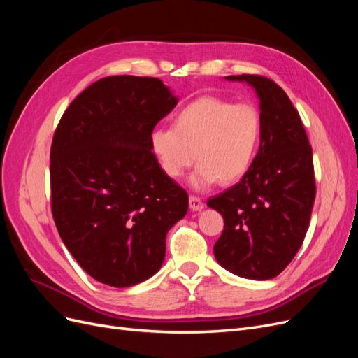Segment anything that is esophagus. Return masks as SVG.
<instances>
[{"label":"esophagus","mask_w":358,"mask_h":358,"mask_svg":"<svg viewBox=\"0 0 358 358\" xmlns=\"http://www.w3.org/2000/svg\"><path fill=\"white\" fill-rule=\"evenodd\" d=\"M204 208V203L201 201V199L196 197V196H189V209L194 212H199Z\"/></svg>","instance_id":"34e87169"}]
</instances>
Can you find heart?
I'll return each mask as SVG.
<instances>
[{"mask_svg": "<svg viewBox=\"0 0 358 358\" xmlns=\"http://www.w3.org/2000/svg\"><path fill=\"white\" fill-rule=\"evenodd\" d=\"M262 133V115L254 104L204 95L183 106L173 127L154 128L150 148L170 179L183 176L197 157L200 164L189 182L192 188L206 189L218 180L233 183L246 175Z\"/></svg>", "mask_w": 358, "mask_h": 358, "instance_id": "obj_1", "label": "heart"}]
</instances>
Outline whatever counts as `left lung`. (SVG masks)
Listing matches in <instances>:
<instances>
[{
  "label": "left lung",
  "mask_w": 358,
  "mask_h": 358,
  "mask_svg": "<svg viewBox=\"0 0 358 358\" xmlns=\"http://www.w3.org/2000/svg\"><path fill=\"white\" fill-rule=\"evenodd\" d=\"M225 79L255 90L263 133L241 182L208 201L224 218L213 254L237 276L267 280L291 263L306 236L315 201L312 148L299 112L273 80L255 74Z\"/></svg>",
  "instance_id": "left-lung-1"
}]
</instances>
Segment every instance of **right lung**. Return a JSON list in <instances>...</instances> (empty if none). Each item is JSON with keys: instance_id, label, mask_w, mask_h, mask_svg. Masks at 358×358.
Here are the masks:
<instances>
[{"instance_id": "obj_1", "label": "right lung", "mask_w": 358, "mask_h": 358, "mask_svg": "<svg viewBox=\"0 0 358 358\" xmlns=\"http://www.w3.org/2000/svg\"><path fill=\"white\" fill-rule=\"evenodd\" d=\"M178 104L159 79L110 76L64 112L50 148L52 215L95 280L127 288L154 276L188 194L164 175L150 133Z\"/></svg>"}]
</instances>
